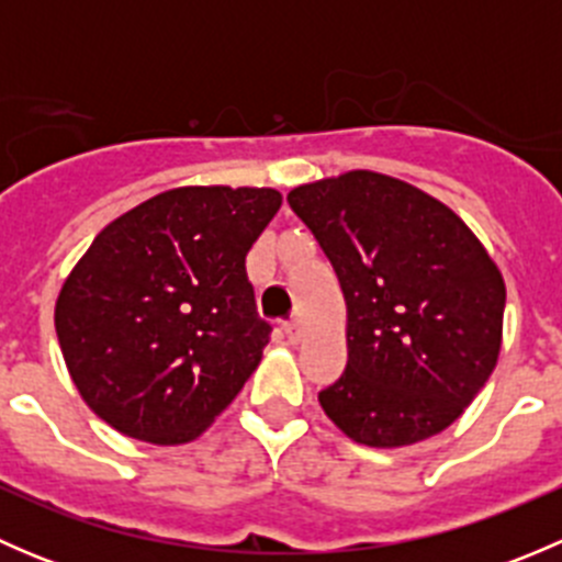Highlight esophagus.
I'll return each instance as SVG.
<instances>
[{"instance_id": "esophagus-1", "label": "esophagus", "mask_w": 562, "mask_h": 562, "mask_svg": "<svg viewBox=\"0 0 562 562\" xmlns=\"http://www.w3.org/2000/svg\"><path fill=\"white\" fill-rule=\"evenodd\" d=\"M285 334H288V342H299V339H302V321L285 323Z\"/></svg>"}]
</instances>
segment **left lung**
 <instances>
[{
	"label": "left lung",
	"instance_id": "left-lung-1",
	"mask_svg": "<svg viewBox=\"0 0 562 562\" xmlns=\"http://www.w3.org/2000/svg\"><path fill=\"white\" fill-rule=\"evenodd\" d=\"M288 203L348 307V364L317 394L323 413L370 449L443 432L501 356L506 282L495 260L446 203L386 173L310 181Z\"/></svg>",
	"mask_w": 562,
	"mask_h": 562
}]
</instances>
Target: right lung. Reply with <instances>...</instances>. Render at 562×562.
Masks as SVG:
<instances>
[{
    "label": "right lung",
    "mask_w": 562,
    "mask_h": 562,
    "mask_svg": "<svg viewBox=\"0 0 562 562\" xmlns=\"http://www.w3.org/2000/svg\"><path fill=\"white\" fill-rule=\"evenodd\" d=\"M271 187H173L108 223L61 285L56 337L81 400L127 438L190 443L258 370L271 326L245 258Z\"/></svg>",
    "instance_id": "1"
}]
</instances>
